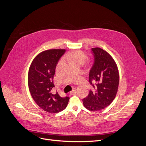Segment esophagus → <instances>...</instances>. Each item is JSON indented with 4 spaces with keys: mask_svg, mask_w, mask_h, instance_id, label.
Returning a JSON list of instances; mask_svg holds the SVG:
<instances>
[{
    "mask_svg": "<svg viewBox=\"0 0 146 146\" xmlns=\"http://www.w3.org/2000/svg\"><path fill=\"white\" fill-rule=\"evenodd\" d=\"M76 94V91L74 90L70 92V95H74V94Z\"/></svg>",
    "mask_w": 146,
    "mask_h": 146,
    "instance_id": "esophagus-1",
    "label": "esophagus"
}]
</instances>
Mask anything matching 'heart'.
<instances>
[{
  "instance_id": "obj_1",
  "label": "heart",
  "mask_w": 146,
  "mask_h": 146,
  "mask_svg": "<svg viewBox=\"0 0 146 146\" xmlns=\"http://www.w3.org/2000/svg\"><path fill=\"white\" fill-rule=\"evenodd\" d=\"M69 58L71 61L72 63H78L83 65L87 60V56L83 52L77 50L70 54L69 55Z\"/></svg>"
}]
</instances>
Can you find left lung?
Here are the masks:
<instances>
[{"label":"left lung","mask_w":146,"mask_h":146,"mask_svg":"<svg viewBox=\"0 0 146 146\" xmlns=\"http://www.w3.org/2000/svg\"><path fill=\"white\" fill-rule=\"evenodd\" d=\"M94 63L90 70L89 81L93 86L83 99L84 107L92 111H99L111 104L118 90L119 70L113 57L100 47L92 48Z\"/></svg>","instance_id":"obj_1"}]
</instances>
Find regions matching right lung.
Returning <instances> with one entry per match:
<instances>
[{
  "label": "right lung",
  "instance_id": "1",
  "mask_svg": "<svg viewBox=\"0 0 146 146\" xmlns=\"http://www.w3.org/2000/svg\"><path fill=\"white\" fill-rule=\"evenodd\" d=\"M65 49H49L38 54L29 70L28 85L33 99L44 111L56 113L67 107L69 98H61L58 92L53 94L54 76L57 63Z\"/></svg>",
  "mask_w": 146,
  "mask_h": 146
}]
</instances>
